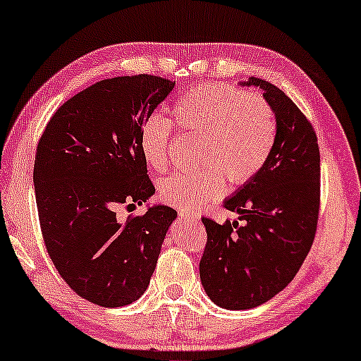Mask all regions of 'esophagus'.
<instances>
[{
    "mask_svg": "<svg viewBox=\"0 0 361 361\" xmlns=\"http://www.w3.org/2000/svg\"><path fill=\"white\" fill-rule=\"evenodd\" d=\"M179 216L183 220H195V221L200 220V215L196 212H192V210H179Z\"/></svg>",
    "mask_w": 361,
    "mask_h": 361,
    "instance_id": "obj_1",
    "label": "esophagus"
}]
</instances>
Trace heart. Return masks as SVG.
Masks as SVG:
<instances>
[{
  "mask_svg": "<svg viewBox=\"0 0 361 361\" xmlns=\"http://www.w3.org/2000/svg\"><path fill=\"white\" fill-rule=\"evenodd\" d=\"M173 121L183 135L198 138V169L178 173L159 183V198L169 206L193 210L219 200L224 179L239 187L261 171L274 151L278 124L274 106L257 92L231 86L202 85L176 100ZM173 127L151 114L140 128V151L155 171L169 161Z\"/></svg>",
  "mask_w": 361,
  "mask_h": 361,
  "instance_id": "obj_1",
  "label": "heart"
}]
</instances>
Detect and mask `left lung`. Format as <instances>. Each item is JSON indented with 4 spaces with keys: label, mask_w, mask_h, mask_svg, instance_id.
Listing matches in <instances>:
<instances>
[{
    "label": "left lung",
    "mask_w": 361,
    "mask_h": 361,
    "mask_svg": "<svg viewBox=\"0 0 361 361\" xmlns=\"http://www.w3.org/2000/svg\"><path fill=\"white\" fill-rule=\"evenodd\" d=\"M274 106L278 132L269 160L223 206L239 221L202 216L207 242L200 276L210 300L250 310L294 280L314 240L321 206V155L314 128L280 87L250 77Z\"/></svg>",
    "instance_id": "8db88e82"
}]
</instances>
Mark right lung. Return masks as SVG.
Segmentation results:
<instances>
[{"instance_id": "add662e5", "label": "right lung", "mask_w": 361, "mask_h": 361, "mask_svg": "<svg viewBox=\"0 0 361 361\" xmlns=\"http://www.w3.org/2000/svg\"><path fill=\"white\" fill-rule=\"evenodd\" d=\"M155 75L100 80L61 105L37 142L40 231L61 278L87 302L126 307L145 294L176 210L118 219L155 193L140 128L173 91Z\"/></svg>"}]
</instances>
